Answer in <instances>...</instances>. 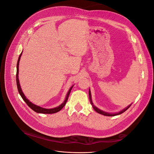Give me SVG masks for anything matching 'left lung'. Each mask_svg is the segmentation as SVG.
I'll use <instances>...</instances> for the list:
<instances>
[{
	"mask_svg": "<svg viewBox=\"0 0 154 154\" xmlns=\"http://www.w3.org/2000/svg\"><path fill=\"white\" fill-rule=\"evenodd\" d=\"M88 94H89V100H90L91 104L92 105V107H93V109H94V110L96 112L99 113V114H100L103 115V116H115L119 115V114H121L123 113L124 112H125L126 110H127L129 108V107H130V106H131V105H132V104H130V105H128L127 107H125V109H122V110H120L119 112H115V113L107 112H105V111H103V110H100V109L97 108V107H96V106L94 105V103H92V97H91V93L90 88H89V91H88Z\"/></svg>",
	"mask_w": 154,
	"mask_h": 154,
	"instance_id": "obj_1",
	"label": "left lung"
}]
</instances>
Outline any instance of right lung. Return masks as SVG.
<instances>
[{"mask_svg":"<svg viewBox=\"0 0 154 154\" xmlns=\"http://www.w3.org/2000/svg\"><path fill=\"white\" fill-rule=\"evenodd\" d=\"M22 52L20 53L19 57H18V60L17 64V74H16V80H17V88H18V92H19L20 95L22 97V98L24 100V101L26 102V104L28 105L32 110H34L35 112H37V113H40V114H54V113H56V112H59L60 110H62V109L63 108V107L65 105H66L67 101V100H68L69 96L70 94V92H71V89H72V88L73 87L74 85L71 88H69L68 92L67 93L66 99H65V100L63 101V103L61 105H60L59 106L55 107V108H53V109H45V108H43V107H41L40 106H38V105H35L34 103H32V102H31L28 99L26 98V97L25 96L24 94V93H23L22 90V88H21V87H20V85L19 79H18V71H19V69H18V67H19V62H20V57H21V56H22Z\"/></svg>","mask_w":154,"mask_h":154,"instance_id":"1","label":"right lung"}]
</instances>
